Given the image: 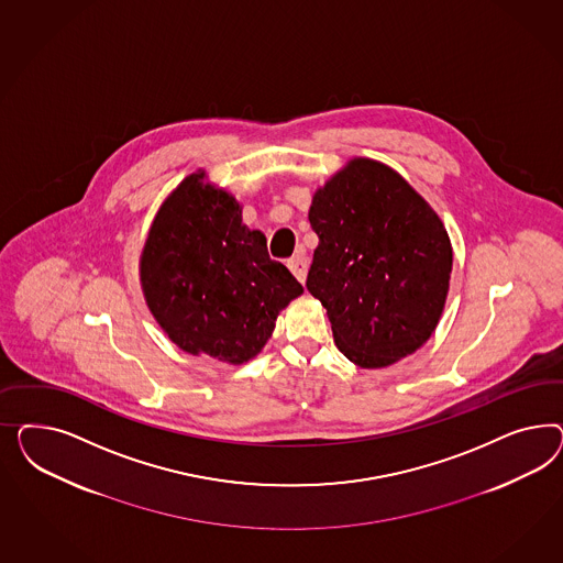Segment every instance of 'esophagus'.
Returning a JSON list of instances; mask_svg holds the SVG:
<instances>
[{
    "mask_svg": "<svg viewBox=\"0 0 563 563\" xmlns=\"http://www.w3.org/2000/svg\"><path fill=\"white\" fill-rule=\"evenodd\" d=\"M287 266H289L290 273L297 276L299 283H306L309 264H307V257L303 256V254H297V256L290 257L289 262H287Z\"/></svg>",
    "mask_w": 563,
    "mask_h": 563,
    "instance_id": "obj_1",
    "label": "esophagus"
}]
</instances>
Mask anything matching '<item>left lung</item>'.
I'll use <instances>...</instances> for the list:
<instances>
[{
    "label": "left lung",
    "mask_w": 563,
    "mask_h": 563,
    "mask_svg": "<svg viewBox=\"0 0 563 563\" xmlns=\"http://www.w3.org/2000/svg\"><path fill=\"white\" fill-rule=\"evenodd\" d=\"M309 222L320 243L306 287L325 307L344 357L377 369L423 346L452 273L435 210L396 170L353 158L316 191Z\"/></svg>",
    "instance_id": "obj_1"
}]
</instances>
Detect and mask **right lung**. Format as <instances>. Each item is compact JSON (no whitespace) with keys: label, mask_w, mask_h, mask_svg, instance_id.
<instances>
[{"label":"right lung","mask_w":563,"mask_h":563,"mask_svg":"<svg viewBox=\"0 0 563 563\" xmlns=\"http://www.w3.org/2000/svg\"><path fill=\"white\" fill-rule=\"evenodd\" d=\"M191 173L154 217L140 257L148 309L186 353L227 363L256 357L276 316L303 292L266 238L241 222L238 200Z\"/></svg>","instance_id":"obj_1"}]
</instances>
